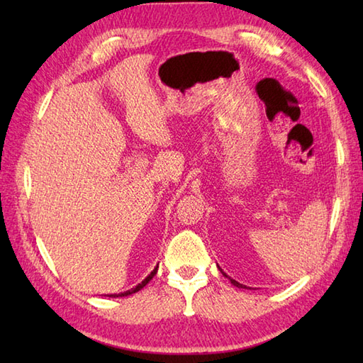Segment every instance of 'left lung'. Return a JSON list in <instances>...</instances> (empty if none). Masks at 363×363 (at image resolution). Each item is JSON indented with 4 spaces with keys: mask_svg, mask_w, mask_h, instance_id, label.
I'll list each match as a JSON object with an SVG mask.
<instances>
[{
    "mask_svg": "<svg viewBox=\"0 0 363 363\" xmlns=\"http://www.w3.org/2000/svg\"><path fill=\"white\" fill-rule=\"evenodd\" d=\"M220 272L223 273V276H225V277H228V279L230 281V284H233V285H235V287H238V289H248V287H246V285H243V284H240V282H237V281H234V279H230V277L225 273V272H223V269L220 268Z\"/></svg>",
    "mask_w": 363,
    "mask_h": 363,
    "instance_id": "left-lung-1",
    "label": "left lung"
}]
</instances>
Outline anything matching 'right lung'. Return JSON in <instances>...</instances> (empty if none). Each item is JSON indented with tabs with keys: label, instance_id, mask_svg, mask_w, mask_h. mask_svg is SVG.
Wrapping results in <instances>:
<instances>
[{
	"label": "right lung",
	"instance_id": "obj_1",
	"mask_svg": "<svg viewBox=\"0 0 363 363\" xmlns=\"http://www.w3.org/2000/svg\"><path fill=\"white\" fill-rule=\"evenodd\" d=\"M157 268H159V264L156 265V268L152 269V272L145 277V279L140 282V284H137L134 289H130V290H126V291H123V293H113V295H107L109 298H121V296H129V295H133V293H135V291H138V290H142L146 284H148L152 277H154V274L157 273Z\"/></svg>",
	"mask_w": 363,
	"mask_h": 363
}]
</instances>
